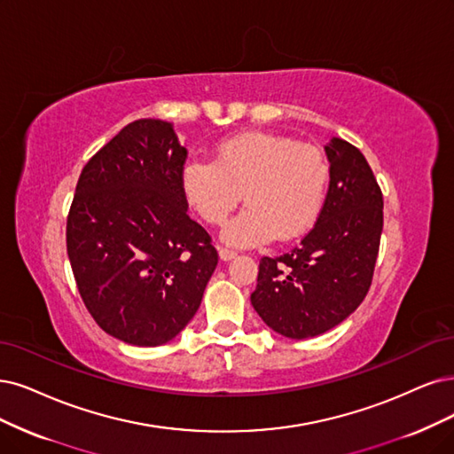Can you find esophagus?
I'll list each match as a JSON object with an SVG mask.
<instances>
[{"label":"esophagus","instance_id":"34e87169","mask_svg":"<svg viewBox=\"0 0 454 454\" xmlns=\"http://www.w3.org/2000/svg\"><path fill=\"white\" fill-rule=\"evenodd\" d=\"M218 256H221L223 262H230V260L236 258L238 254L233 253V250H230V248H221V250H218Z\"/></svg>","mask_w":454,"mask_h":454}]
</instances>
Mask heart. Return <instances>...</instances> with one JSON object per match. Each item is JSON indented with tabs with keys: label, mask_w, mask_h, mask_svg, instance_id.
Listing matches in <instances>:
<instances>
[{
	"label": "heart",
	"mask_w": 454,
	"mask_h": 454,
	"mask_svg": "<svg viewBox=\"0 0 454 454\" xmlns=\"http://www.w3.org/2000/svg\"><path fill=\"white\" fill-rule=\"evenodd\" d=\"M181 192L209 224H223L245 192L248 204L223 230L231 247H258L305 233L320 216L329 164L317 147L270 132H243L223 140L215 160H189Z\"/></svg>",
	"instance_id": "1"
}]
</instances>
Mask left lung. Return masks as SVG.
I'll use <instances>...</instances> for the list:
<instances>
[{
	"mask_svg": "<svg viewBox=\"0 0 454 454\" xmlns=\"http://www.w3.org/2000/svg\"><path fill=\"white\" fill-rule=\"evenodd\" d=\"M329 191L314 228L288 254L262 258L250 303L275 333L317 337L356 312L371 288L383 228V196L357 147L325 145Z\"/></svg>",
	"mask_w": 454,
	"mask_h": 454,
	"instance_id": "8db88e82",
	"label": "left lung"
}]
</instances>
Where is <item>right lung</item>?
Returning a JSON list of instances; mask_svg holds the SVG:
<instances>
[{
    "mask_svg": "<svg viewBox=\"0 0 454 454\" xmlns=\"http://www.w3.org/2000/svg\"><path fill=\"white\" fill-rule=\"evenodd\" d=\"M184 159L172 123H129L83 166L67 218L83 305L100 329L132 346L176 339L218 262L207 231L187 215Z\"/></svg>",
    "mask_w": 454,
    "mask_h": 454,
    "instance_id": "1",
    "label": "right lung"
}]
</instances>
